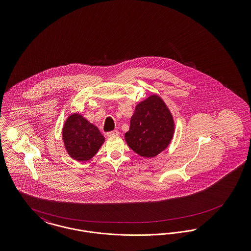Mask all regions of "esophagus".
Listing matches in <instances>:
<instances>
[{
	"label": "esophagus",
	"instance_id": "1",
	"mask_svg": "<svg viewBox=\"0 0 251 251\" xmlns=\"http://www.w3.org/2000/svg\"><path fill=\"white\" fill-rule=\"evenodd\" d=\"M120 134V131H109L106 133V135H107L108 137H110V136H115V135H119Z\"/></svg>",
	"mask_w": 251,
	"mask_h": 251
}]
</instances>
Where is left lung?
Wrapping results in <instances>:
<instances>
[{
	"label": "left lung",
	"mask_w": 251,
	"mask_h": 251,
	"mask_svg": "<svg viewBox=\"0 0 251 251\" xmlns=\"http://www.w3.org/2000/svg\"><path fill=\"white\" fill-rule=\"evenodd\" d=\"M174 132L175 121L169 108L160 96L152 93L135 105L125 140L138 155L153 158L169 146Z\"/></svg>",
	"instance_id": "obj_1"
}]
</instances>
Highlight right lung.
<instances>
[{
	"label": "right lung",
	"mask_w": 251,
	"mask_h": 251,
	"mask_svg": "<svg viewBox=\"0 0 251 251\" xmlns=\"http://www.w3.org/2000/svg\"><path fill=\"white\" fill-rule=\"evenodd\" d=\"M62 138L68 154L78 162L90 160L105 141L98 127L80 113H72L65 120Z\"/></svg>",
	"instance_id": "1"
}]
</instances>
